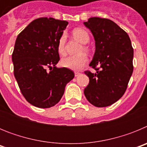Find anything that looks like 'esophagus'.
Returning a JSON list of instances; mask_svg holds the SVG:
<instances>
[{"label": "esophagus", "mask_w": 147, "mask_h": 147, "mask_svg": "<svg viewBox=\"0 0 147 147\" xmlns=\"http://www.w3.org/2000/svg\"><path fill=\"white\" fill-rule=\"evenodd\" d=\"M81 74H80V72H74V75H75V76H80V75Z\"/></svg>", "instance_id": "1"}]
</instances>
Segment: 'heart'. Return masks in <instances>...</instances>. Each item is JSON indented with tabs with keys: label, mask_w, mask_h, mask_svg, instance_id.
Segmentation results:
<instances>
[{
	"label": "heart",
	"mask_w": 147,
	"mask_h": 147,
	"mask_svg": "<svg viewBox=\"0 0 147 147\" xmlns=\"http://www.w3.org/2000/svg\"><path fill=\"white\" fill-rule=\"evenodd\" d=\"M72 34L76 40L81 42L82 44H87L90 41L89 34L86 30L81 28H76L73 30ZM65 42L66 37L64 34L62 35L59 39L57 44V51L60 55H64L65 54ZM88 48L85 45H83L82 47L80 48L79 52L82 53L83 51L88 52ZM88 62V57L85 54H78L76 56H69L65 57L61 60V65L62 67L71 69L72 71H79L82 69Z\"/></svg>",
	"instance_id": "b5f03b06"
}]
</instances>
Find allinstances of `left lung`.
I'll return each instance as SVG.
<instances>
[{"mask_svg": "<svg viewBox=\"0 0 147 147\" xmlns=\"http://www.w3.org/2000/svg\"><path fill=\"white\" fill-rule=\"evenodd\" d=\"M94 37V55L89 65L96 72L85 71L89 84L84 90L88 102L107 107L125 93L133 71V49L125 31L112 20L93 17L84 22ZM99 66L98 69H96Z\"/></svg>", "mask_w": 147, "mask_h": 147, "instance_id": "8db88e82", "label": "left lung"}]
</instances>
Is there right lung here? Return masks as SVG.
Returning a JSON list of instances; mask_svg holds the SVG:
<instances>
[{"label":"right lung","mask_w":147,"mask_h":147,"mask_svg":"<svg viewBox=\"0 0 147 147\" xmlns=\"http://www.w3.org/2000/svg\"><path fill=\"white\" fill-rule=\"evenodd\" d=\"M67 24L53 18H38L16 39L11 56L14 74L23 96L35 107L49 108L57 104L74 77L71 70L56 67L58 41Z\"/></svg>","instance_id":"obj_1"}]
</instances>
